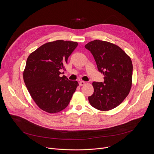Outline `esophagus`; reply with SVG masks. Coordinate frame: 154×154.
Wrapping results in <instances>:
<instances>
[{"label":"esophagus","instance_id":"34e87169","mask_svg":"<svg viewBox=\"0 0 154 154\" xmlns=\"http://www.w3.org/2000/svg\"><path fill=\"white\" fill-rule=\"evenodd\" d=\"M85 82H84V81H80V82H79V85L80 86H83V85H85Z\"/></svg>","mask_w":154,"mask_h":154}]
</instances>
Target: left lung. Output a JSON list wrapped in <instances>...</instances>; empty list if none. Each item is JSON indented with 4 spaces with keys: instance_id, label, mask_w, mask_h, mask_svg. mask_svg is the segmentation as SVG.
<instances>
[{
    "instance_id": "obj_1",
    "label": "left lung",
    "mask_w": 154,
    "mask_h": 154,
    "mask_svg": "<svg viewBox=\"0 0 154 154\" xmlns=\"http://www.w3.org/2000/svg\"><path fill=\"white\" fill-rule=\"evenodd\" d=\"M85 48L96 61L103 82H94V93L88 97L92 106L107 111L118 106L128 94L132 81L133 65L130 58L119 46L109 42L94 40Z\"/></svg>"
}]
</instances>
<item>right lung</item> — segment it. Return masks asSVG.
Masks as SVG:
<instances>
[{
  "label": "right lung",
  "instance_id": "1",
  "mask_svg": "<svg viewBox=\"0 0 154 154\" xmlns=\"http://www.w3.org/2000/svg\"><path fill=\"white\" fill-rule=\"evenodd\" d=\"M74 41L57 40L45 44L28 57L23 78L36 105L50 113L60 112L68 105L78 86L64 72L68 58L77 48Z\"/></svg>",
  "mask_w": 154,
  "mask_h": 154
}]
</instances>
